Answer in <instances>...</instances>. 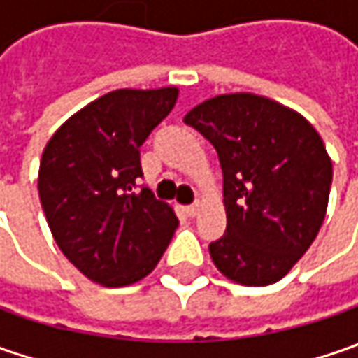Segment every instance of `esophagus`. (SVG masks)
I'll use <instances>...</instances> for the list:
<instances>
[{"mask_svg":"<svg viewBox=\"0 0 358 358\" xmlns=\"http://www.w3.org/2000/svg\"><path fill=\"white\" fill-rule=\"evenodd\" d=\"M201 209V203L197 201V203H193V205H187V207H183V211H185L187 217H195V215L199 213Z\"/></svg>","mask_w":358,"mask_h":358,"instance_id":"34e87169","label":"esophagus"}]
</instances>
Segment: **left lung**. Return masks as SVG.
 I'll return each mask as SVG.
<instances>
[{"mask_svg":"<svg viewBox=\"0 0 358 358\" xmlns=\"http://www.w3.org/2000/svg\"><path fill=\"white\" fill-rule=\"evenodd\" d=\"M223 169L227 229L209 245L227 279L281 281L323 225L333 163L323 139L293 109L255 93L217 95L185 115Z\"/></svg>","mask_w":358,"mask_h":358,"instance_id":"left-lung-1","label":"left lung"}]
</instances>
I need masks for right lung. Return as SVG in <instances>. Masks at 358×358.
<instances>
[{"instance_id":"1","label":"right lung","mask_w":358,"mask_h":358,"mask_svg":"<svg viewBox=\"0 0 358 358\" xmlns=\"http://www.w3.org/2000/svg\"><path fill=\"white\" fill-rule=\"evenodd\" d=\"M179 90H117L91 101L49 139L37 189L51 235L90 281L127 287L157 267L173 209L137 185L139 147L175 107Z\"/></svg>"}]
</instances>
